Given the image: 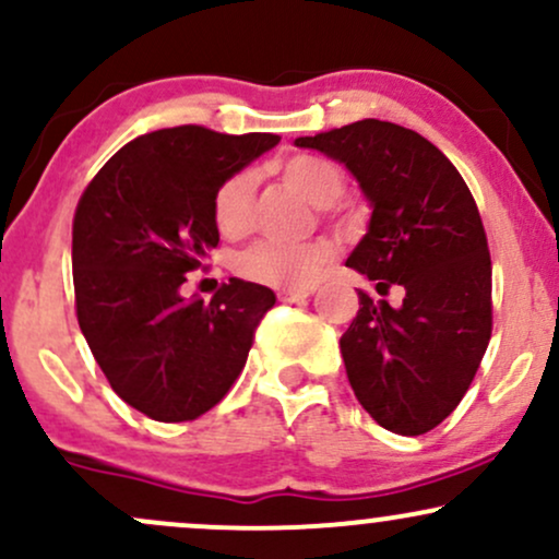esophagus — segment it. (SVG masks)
<instances>
[{"label": "esophagus", "mask_w": 559, "mask_h": 559, "mask_svg": "<svg viewBox=\"0 0 559 559\" xmlns=\"http://www.w3.org/2000/svg\"><path fill=\"white\" fill-rule=\"evenodd\" d=\"M278 299L281 301H299L305 297H310V288H278Z\"/></svg>", "instance_id": "34e87169"}]
</instances>
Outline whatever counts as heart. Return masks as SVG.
<instances>
[{
	"instance_id": "heart-1",
	"label": "heart",
	"mask_w": 559,
	"mask_h": 559,
	"mask_svg": "<svg viewBox=\"0 0 559 559\" xmlns=\"http://www.w3.org/2000/svg\"><path fill=\"white\" fill-rule=\"evenodd\" d=\"M278 178L316 207H331L344 194V170L318 155H294L273 165ZM215 226L228 239L249 234L254 223V178L236 173L217 189L213 199ZM331 262V249L323 241L284 243L260 241L239 258L243 278L275 288H305L323 275Z\"/></svg>"
}]
</instances>
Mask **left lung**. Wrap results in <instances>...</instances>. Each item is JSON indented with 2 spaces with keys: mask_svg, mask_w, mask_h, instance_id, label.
<instances>
[{
  "mask_svg": "<svg viewBox=\"0 0 559 559\" xmlns=\"http://www.w3.org/2000/svg\"><path fill=\"white\" fill-rule=\"evenodd\" d=\"M352 173L370 207L346 265L400 307L357 292L342 336L352 389L378 426L420 436L457 407L491 338V260L484 223L457 168L409 128L365 118L294 139Z\"/></svg>",
  "mask_w": 559,
  "mask_h": 559,
  "instance_id": "obj_1",
  "label": "left lung"
}]
</instances>
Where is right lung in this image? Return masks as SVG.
Returning a JSON list of instances; mask_svg holds the SVG:
<instances>
[{
	"label": "right lung",
	"instance_id": "1",
	"mask_svg": "<svg viewBox=\"0 0 559 559\" xmlns=\"http://www.w3.org/2000/svg\"><path fill=\"white\" fill-rule=\"evenodd\" d=\"M281 136L202 126L128 141L83 191L73 221L79 325L115 394L159 423L194 420L226 396L275 294L230 278L186 299V273L221 241L213 199Z\"/></svg>",
	"mask_w": 559,
	"mask_h": 559
}]
</instances>
